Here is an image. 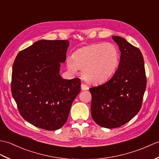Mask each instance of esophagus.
Wrapping results in <instances>:
<instances>
[{"mask_svg": "<svg viewBox=\"0 0 159 159\" xmlns=\"http://www.w3.org/2000/svg\"><path fill=\"white\" fill-rule=\"evenodd\" d=\"M81 89L82 90H88L89 89V87L87 86L85 84L82 83L81 84Z\"/></svg>", "mask_w": 159, "mask_h": 159, "instance_id": "34e87169", "label": "esophagus"}]
</instances>
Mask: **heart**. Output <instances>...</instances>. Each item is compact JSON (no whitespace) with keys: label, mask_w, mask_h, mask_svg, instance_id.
<instances>
[{"label":"heart","mask_w":159,"mask_h":159,"mask_svg":"<svg viewBox=\"0 0 159 159\" xmlns=\"http://www.w3.org/2000/svg\"><path fill=\"white\" fill-rule=\"evenodd\" d=\"M119 61V52L116 46L109 43H96L74 52L71 59H67V66L73 72L81 70L84 80L98 84L113 75Z\"/></svg>","instance_id":"heart-1"}]
</instances>
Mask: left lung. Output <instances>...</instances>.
Listing matches in <instances>:
<instances>
[{"label":"left lung","instance_id":"8db88e82","mask_svg":"<svg viewBox=\"0 0 159 159\" xmlns=\"http://www.w3.org/2000/svg\"><path fill=\"white\" fill-rule=\"evenodd\" d=\"M112 38L121 52L118 69L109 81L89 89L92 117L99 126L107 128L120 127L136 116L146 88L140 50L121 37Z\"/></svg>","mask_w":159,"mask_h":159}]
</instances>
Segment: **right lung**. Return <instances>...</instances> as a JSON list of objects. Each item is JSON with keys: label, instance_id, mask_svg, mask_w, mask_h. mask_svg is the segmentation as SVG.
Returning <instances> with one entry per match:
<instances>
[{"label": "right lung", "instance_id": "1", "mask_svg": "<svg viewBox=\"0 0 159 159\" xmlns=\"http://www.w3.org/2000/svg\"><path fill=\"white\" fill-rule=\"evenodd\" d=\"M69 44L67 40H39L15 59L12 96L21 116L36 127L48 130L61 128L80 93L79 78L63 79L59 74Z\"/></svg>", "mask_w": 159, "mask_h": 159}]
</instances>
